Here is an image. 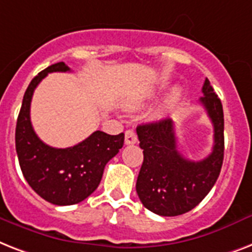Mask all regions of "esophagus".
I'll return each instance as SVG.
<instances>
[{
  "instance_id": "34e87169",
  "label": "esophagus",
  "mask_w": 252,
  "mask_h": 252,
  "mask_svg": "<svg viewBox=\"0 0 252 252\" xmlns=\"http://www.w3.org/2000/svg\"><path fill=\"white\" fill-rule=\"evenodd\" d=\"M136 140H138L136 132L132 128H128L127 131L125 132V143L126 144H135Z\"/></svg>"
}]
</instances>
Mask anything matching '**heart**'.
<instances>
[{"label":"heart","instance_id":"obj_1","mask_svg":"<svg viewBox=\"0 0 252 252\" xmlns=\"http://www.w3.org/2000/svg\"><path fill=\"white\" fill-rule=\"evenodd\" d=\"M177 97H178V92H174V94H173V98H174V100H176Z\"/></svg>","mask_w":252,"mask_h":252}]
</instances>
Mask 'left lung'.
<instances>
[{
  "label": "left lung",
  "instance_id": "obj_1",
  "mask_svg": "<svg viewBox=\"0 0 252 252\" xmlns=\"http://www.w3.org/2000/svg\"><path fill=\"white\" fill-rule=\"evenodd\" d=\"M200 104L213 125L212 152L200 161L187 160L177 150L174 124L170 118L139 125L143 150L136 192L143 206L160 216L189 212L206 198L220 176L224 160V112L209 80L203 84Z\"/></svg>",
  "mask_w": 252,
  "mask_h": 252
}]
</instances>
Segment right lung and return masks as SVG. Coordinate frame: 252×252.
I'll use <instances>...</instances> for the list:
<instances>
[{"instance_id":"obj_1","label":"right lung","mask_w":252,"mask_h":252,"mask_svg":"<svg viewBox=\"0 0 252 252\" xmlns=\"http://www.w3.org/2000/svg\"><path fill=\"white\" fill-rule=\"evenodd\" d=\"M70 71L65 62L46 67L31 80L23 96L15 128V148L22 173L36 194L56 206L83 202L97 189L104 168L122 148L125 134L94 131L69 148H53L36 135L30 118L32 94L49 72Z\"/></svg>"}]
</instances>
